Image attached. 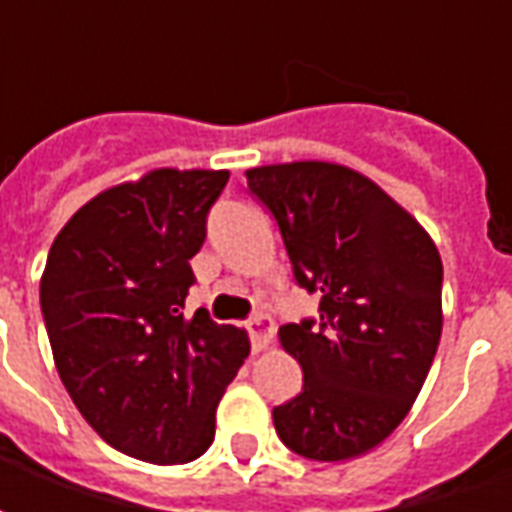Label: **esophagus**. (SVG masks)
Masks as SVG:
<instances>
[{
  "instance_id": "34e87169",
  "label": "esophagus",
  "mask_w": 512,
  "mask_h": 512,
  "mask_svg": "<svg viewBox=\"0 0 512 512\" xmlns=\"http://www.w3.org/2000/svg\"><path fill=\"white\" fill-rule=\"evenodd\" d=\"M249 337H252V348L255 351H263L268 343H271V334H274V321L268 318V315H263V312H257V315H252L249 318Z\"/></svg>"
}]
</instances>
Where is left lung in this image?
<instances>
[{"instance_id": "8db88e82", "label": "left lung", "mask_w": 512, "mask_h": 512, "mask_svg": "<svg viewBox=\"0 0 512 512\" xmlns=\"http://www.w3.org/2000/svg\"><path fill=\"white\" fill-rule=\"evenodd\" d=\"M249 194L279 227L296 285L321 293L318 321L279 340L304 386L274 408L285 447L345 461L403 422L441 337V257L419 222L354 169L293 161L246 169Z\"/></svg>"}]
</instances>
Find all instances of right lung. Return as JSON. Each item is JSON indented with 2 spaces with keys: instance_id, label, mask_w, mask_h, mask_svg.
Here are the masks:
<instances>
[{
  "instance_id": "obj_1",
  "label": "right lung",
  "mask_w": 512,
  "mask_h": 512,
  "mask_svg": "<svg viewBox=\"0 0 512 512\" xmlns=\"http://www.w3.org/2000/svg\"><path fill=\"white\" fill-rule=\"evenodd\" d=\"M227 169H156L73 213L40 279V310L68 395L90 428L139 461L189 463L249 356L241 329L186 315L189 260Z\"/></svg>"
}]
</instances>
